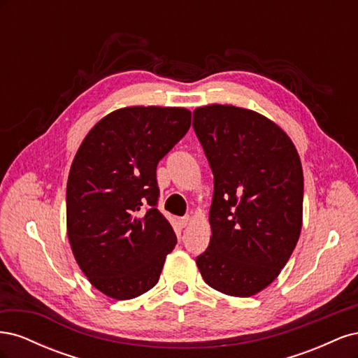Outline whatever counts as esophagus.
I'll use <instances>...</instances> for the list:
<instances>
[{"instance_id":"34e87169","label":"esophagus","mask_w":358,"mask_h":358,"mask_svg":"<svg viewBox=\"0 0 358 358\" xmlns=\"http://www.w3.org/2000/svg\"><path fill=\"white\" fill-rule=\"evenodd\" d=\"M189 221H191L189 216H183V218H179L178 222H179V225L182 227V229H183V227H187V225L189 224Z\"/></svg>"}]
</instances>
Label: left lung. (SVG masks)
I'll return each mask as SVG.
<instances>
[{
  "instance_id": "obj_1",
  "label": "left lung",
  "mask_w": 358,
  "mask_h": 358,
  "mask_svg": "<svg viewBox=\"0 0 358 358\" xmlns=\"http://www.w3.org/2000/svg\"><path fill=\"white\" fill-rule=\"evenodd\" d=\"M192 127L213 173L210 243L196 263L209 287L254 296L278 278L299 241V154L275 122L241 107H199Z\"/></svg>"
}]
</instances>
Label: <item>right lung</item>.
Instances as JSON below:
<instances>
[{"label":"right lung","instance_id":"add662e5","mask_svg":"<svg viewBox=\"0 0 358 358\" xmlns=\"http://www.w3.org/2000/svg\"><path fill=\"white\" fill-rule=\"evenodd\" d=\"M191 127L183 107H124L85 137L67 182V234L90 282L116 300L158 282L178 239L158 209L157 166Z\"/></svg>","mask_w":358,"mask_h":358}]
</instances>
